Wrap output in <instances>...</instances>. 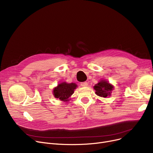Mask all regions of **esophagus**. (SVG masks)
Masks as SVG:
<instances>
[{"label":"esophagus","mask_w":153,"mask_h":153,"mask_svg":"<svg viewBox=\"0 0 153 153\" xmlns=\"http://www.w3.org/2000/svg\"><path fill=\"white\" fill-rule=\"evenodd\" d=\"M87 85H88V83L87 82H83L81 83V85L82 87H86L87 86Z\"/></svg>","instance_id":"obj_1"}]
</instances>
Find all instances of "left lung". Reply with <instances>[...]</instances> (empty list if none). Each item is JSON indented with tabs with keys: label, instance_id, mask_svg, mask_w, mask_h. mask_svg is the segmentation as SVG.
<instances>
[{
	"label": "left lung",
	"instance_id": "obj_1",
	"mask_svg": "<svg viewBox=\"0 0 153 153\" xmlns=\"http://www.w3.org/2000/svg\"><path fill=\"white\" fill-rule=\"evenodd\" d=\"M113 88V86L105 81H101L94 87L95 94L102 97H107L110 95Z\"/></svg>",
	"mask_w": 153,
	"mask_h": 153
}]
</instances>
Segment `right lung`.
<instances>
[{"label": "right lung", "instance_id": "add662e5", "mask_svg": "<svg viewBox=\"0 0 153 153\" xmlns=\"http://www.w3.org/2000/svg\"><path fill=\"white\" fill-rule=\"evenodd\" d=\"M77 85L75 83L68 84L66 82H62L54 88L53 95L56 98L59 99L60 100L66 101L74 93V91Z\"/></svg>", "mask_w": 153, "mask_h": 153}]
</instances>
